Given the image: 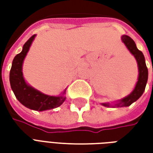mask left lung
<instances>
[{"label":"left lung","mask_w":153,"mask_h":153,"mask_svg":"<svg viewBox=\"0 0 153 153\" xmlns=\"http://www.w3.org/2000/svg\"><path fill=\"white\" fill-rule=\"evenodd\" d=\"M121 41L124 42L125 47H127V49L134 56L135 60L137 61L138 69V81L136 83V85H135L134 90L132 91L131 93L128 94V96H126L120 100H118L117 102H115L113 104L110 102L101 103L102 106H106V107H110V106L124 107V106H130L132 103L136 102L143 95L145 88H146L147 82H148V70L147 65H146L145 58L143 52L137 48L134 41L130 37H128L127 35H122Z\"/></svg>","instance_id":"left-lung-1"}]
</instances>
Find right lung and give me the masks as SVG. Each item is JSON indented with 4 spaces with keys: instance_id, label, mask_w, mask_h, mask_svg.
I'll return each mask as SVG.
<instances>
[{
    "instance_id": "1",
    "label": "right lung",
    "mask_w": 153,
    "mask_h": 153,
    "mask_svg": "<svg viewBox=\"0 0 153 153\" xmlns=\"http://www.w3.org/2000/svg\"><path fill=\"white\" fill-rule=\"evenodd\" d=\"M35 37L36 34L33 35L25 42L21 52L14 58L10 72V83L12 91L22 105L33 111H43L56 108L65 101L67 88L59 96H50L33 88L25 81L23 75V63Z\"/></svg>"
}]
</instances>
